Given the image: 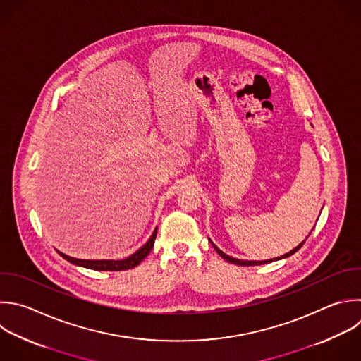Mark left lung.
Here are the masks:
<instances>
[{
  "label": "left lung",
  "mask_w": 361,
  "mask_h": 361,
  "mask_svg": "<svg viewBox=\"0 0 361 361\" xmlns=\"http://www.w3.org/2000/svg\"><path fill=\"white\" fill-rule=\"evenodd\" d=\"M210 243H212V240H210ZM303 243L305 241H302L298 247H295L293 250H290L289 252H286V254H283V255H281V257H278V258H271V259H267V261H244V259H237V258H233V257H230V255H227V254H224L221 250H219L213 243H212V245L214 247V250L219 252V255L223 258V259H226V261H228V262H231V264H235V265H243V267H251V265H261V264H268V262H272V261H276V259H282V258H286V257H290L292 254H295L302 245H303Z\"/></svg>",
  "instance_id": "8db88e82"
}]
</instances>
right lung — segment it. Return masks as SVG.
I'll return each mask as SVG.
<instances>
[{"label":"right lung","instance_id":"right-lung-1","mask_svg":"<svg viewBox=\"0 0 361 361\" xmlns=\"http://www.w3.org/2000/svg\"><path fill=\"white\" fill-rule=\"evenodd\" d=\"M155 237H157V228L152 233V235L149 237V240L138 250L135 251L133 255L124 258V259H79V258H73L69 257L61 251H58L66 261L75 264V265H80L85 268H90L94 271H126V269H131L134 267H137L152 250L154 243H155Z\"/></svg>","mask_w":361,"mask_h":361}]
</instances>
